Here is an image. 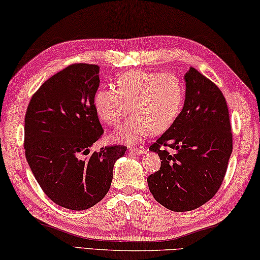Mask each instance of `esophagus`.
I'll list each match as a JSON object with an SVG mask.
<instances>
[{"instance_id":"1","label":"esophagus","mask_w":260,"mask_h":260,"mask_svg":"<svg viewBox=\"0 0 260 260\" xmlns=\"http://www.w3.org/2000/svg\"><path fill=\"white\" fill-rule=\"evenodd\" d=\"M130 151L132 154L136 155H144L147 153V149L144 148V147H130Z\"/></svg>"}]
</instances>
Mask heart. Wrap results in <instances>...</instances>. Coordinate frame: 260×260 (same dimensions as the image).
Returning <instances> with one entry per match:
<instances>
[{"mask_svg": "<svg viewBox=\"0 0 260 260\" xmlns=\"http://www.w3.org/2000/svg\"><path fill=\"white\" fill-rule=\"evenodd\" d=\"M182 99V82L173 73L134 70L119 78L116 89L97 91L94 105L99 116L110 125L121 124L131 110L134 115L113 138L134 143L150 132L158 135L168 130L179 115Z\"/></svg>", "mask_w": 260, "mask_h": 260, "instance_id": "obj_1", "label": "heart"}]
</instances>
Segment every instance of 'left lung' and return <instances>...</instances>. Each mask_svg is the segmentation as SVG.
Listing matches in <instances>:
<instances>
[{
  "label": "left lung",
  "mask_w": 260,
  "mask_h": 260,
  "mask_svg": "<svg viewBox=\"0 0 260 260\" xmlns=\"http://www.w3.org/2000/svg\"><path fill=\"white\" fill-rule=\"evenodd\" d=\"M182 111L149 147L160 168L147 178L156 202L173 212H189L212 199L221 187L232 153V130L222 91L194 68L184 75ZM176 150L170 154L162 149Z\"/></svg>",
  "instance_id": "1"
}]
</instances>
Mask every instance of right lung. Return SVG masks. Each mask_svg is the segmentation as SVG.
Here are the masks:
<instances>
[{
	"label": "right lung",
	"mask_w": 260,
	"mask_h": 260,
	"mask_svg": "<svg viewBox=\"0 0 260 260\" xmlns=\"http://www.w3.org/2000/svg\"><path fill=\"white\" fill-rule=\"evenodd\" d=\"M100 67L76 63L32 95L24 116V149L31 172L52 202L72 210L94 206L109 192L125 146L90 154L103 135L94 105Z\"/></svg>",
	"instance_id": "obj_1"
}]
</instances>
